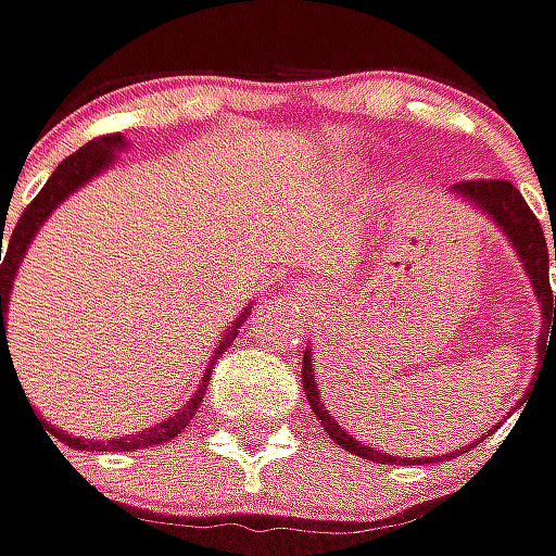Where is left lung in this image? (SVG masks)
Listing matches in <instances>:
<instances>
[{
    "instance_id": "8db88e82",
    "label": "left lung",
    "mask_w": 556,
    "mask_h": 556,
    "mask_svg": "<svg viewBox=\"0 0 556 556\" xmlns=\"http://www.w3.org/2000/svg\"><path fill=\"white\" fill-rule=\"evenodd\" d=\"M453 194L456 198H463V201H469L475 211L484 213L501 232H504L506 239H509V245L516 251V257H519V264H522V270H526V277L532 282V292L539 295L541 302V337L551 330H556V295L551 292V279H547V267H551V254H554L556 261V232H554V248L544 242V232H541V223L535 219V213L529 211V204H526V198L519 194V188H513V181L506 179H472V181H459V185H453ZM541 345V343H539ZM302 387H305V396H308V406L311 412L317 415V421H320V428L330 434V441L340 443L343 450L349 453H355V456H362V459H371V463H383V466H393V463H400V466H428V463H438L434 456L428 459H400V456H387V453H380L375 446H365L362 441H355L349 431H345L343 425L327 412V403H320V393H317V383H314V365H311V352L305 349V358H302ZM469 446H459L456 453H446L441 459H450V456H459V453H466Z\"/></svg>"
}]
</instances>
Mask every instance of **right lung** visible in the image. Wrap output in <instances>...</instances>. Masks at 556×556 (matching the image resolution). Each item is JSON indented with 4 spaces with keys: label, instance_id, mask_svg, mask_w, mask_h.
<instances>
[{
    "label": "right lung",
    "instance_id": "right-lung-1",
    "mask_svg": "<svg viewBox=\"0 0 556 556\" xmlns=\"http://www.w3.org/2000/svg\"><path fill=\"white\" fill-rule=\"evenodd\" d=\"M128 148V141H125V135H106V138H97V141H90V144H84L78 153H72V156H65L59 166H55V173H52L47 185L40 188V194L30 201V207L17 216L15 229H12V236L9 239H2V229L0 232V245L5 242V257H2L0 264V358L5 355V349H9V340H5V314H9V299H12V279L17 274V264L24 261V254H27V248L34 242V236H37V229L50 219V213L68 198V194H75L81 185H87L90 179H97L103 169H110L115 160V153H122V150ZM248 311H242V317L223 333V340L216 345V352H213L211 365H207V371L201 377V383H198V390H194V396L188 400V406L179 408L173 418H166V421H160V425H153V428H144V431H138V434H128V438H113V441H81V438H75V434H65V431H55L50 428L52 434L59 438L62 443H68V446H75V450H110V453H131V450H144V446H156V443H166L173 441V438H179L181 431H185V425L191 421V415L198 412L201 406V400H204V390H207V380H211V368L213 362L226 352V345L232 343L236 337H239V327L245 324ZM50 438V434H47Z\"/></svg>",
    "mask_w": 556,
    "mask_h": 556
}]
</instances>
